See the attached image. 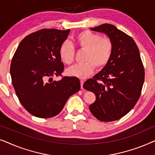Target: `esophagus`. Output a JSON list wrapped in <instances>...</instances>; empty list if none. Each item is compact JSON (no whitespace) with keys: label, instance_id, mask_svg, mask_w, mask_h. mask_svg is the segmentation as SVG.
<instances>
[{"label":"esophagus","instance_id":"esophagus-1","mask_svg":"<svg viewBox=\"0 0 155 155\" xmlns=\"http://www.w3.org/2000/svg\"><path fill=\"white\" fill-rule=\"evenodd\" d=\"M84 80H80V85H81V88H83V84H84Z\"/></svg>","mask_w":155,"mask_h":155}]
</instances>
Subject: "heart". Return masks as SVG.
I'll use <instances>...</instances> for the list:
<instances>
[{
  "mask_svg": "<svg viewBox=\"0 0 155 155\" xmlns=\"http://www.w3.org/2000/svg\"><path fill=\"white\" fill-rule=\"evenodd\" d=\"M76 47L84 50L83 61L85 62L75 64L67 69L68 75L80 79L89 77L93 73L94 66L102 68L109 62L114 51V44L109 37H101L99 34L85 30L78 34L74 39ZM60 57L65 64L74 61L75 47L68 41H65L60 48Z\"/></svg>",
  "mask_w": 155,
  "mask_h": 155,
  "instance_id": "b5f03b06",
  "label": "heart"
}]
</instances>
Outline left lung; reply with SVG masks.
Wrapping results in <instances>:
<instances>
[{
    "instance_id": "left-lung-1",
    "label": "left lung",
    "mask_w": 155,
    "mask_h": 155,
    "mask_svg": "<svg viewBox=\"0 0 155 155\" xmlns=\"http://www.w3.org/2000/svg\"><path fill=\"white\" fill-rule=\"evenodd\" d=\"M91 30L106 34L113 41L114 51L109 62L83 87L96 95L89 107L91 113L101 121H114L138 101L145 81L143 64L134 40L114 25L104 24Z\"/></svg>"
}]
</instances>
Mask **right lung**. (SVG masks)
<instances>
[{
    "label": "right lung",
    "mask_w": 155,
    "mask_h": 155,
    "mask_svg": "<svg viewBox=\"0 0 155 155\" xmlns=\"http://www.w3.org/2000/svg\"><path fill=\"white\" fill-rule=\"evenodd\" d=\"M70 29H43L22 40L10 65L12 83L23 107L36 117L47 118L58 115L71 95L80 89L76 77L61 75L64 65L60 48Z\"/></svg>",
    "instance_id": "add662e5"
}]
</instances>
